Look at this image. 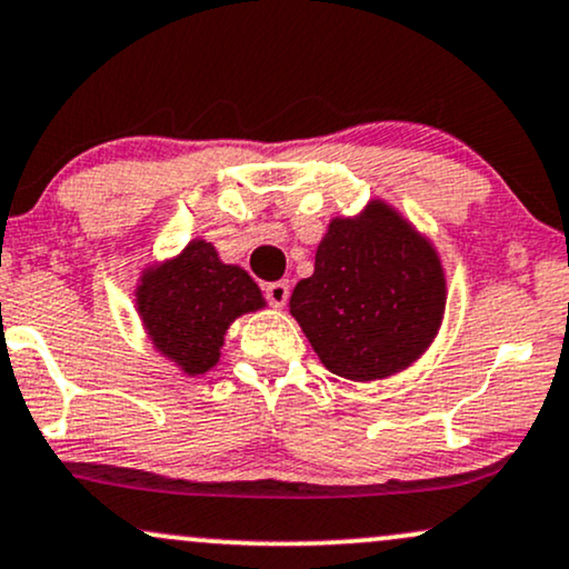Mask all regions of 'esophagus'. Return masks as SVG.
<instances>
[{"label":"esophagus","mask_w":569,"mask_h":569,"mask_svg":"<svg viewBox=\"0 0 569 569\" xmlns=\"http://www.w3.org/2000/svg\"><path fill=\"white\" fill-rule=\"evenodd\" d=\"M263 296L271 306H277V309H279V306H284L287 298H290V284H287L284 279H282V282H269L263 287Z\"/></svg>","instance_id":"esophagus-1"}]
</instances>
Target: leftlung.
Listing matches in <instances>:
<instances>
[{
    "label": "left lung",
    "mask_w": 569,
    "mask_h": 569,
    "mask_svg": "<svg viewBox=\"0 0 569 569\" xmlns=\"http://www.w3.org/2000/svg\"><path fill=\"white\" fill-rule=\"evenodd\" d=\"M445 300L437 250L376 199L359 218L330 220L313 273L292 290L290 313L327 370L378 380L429 349Z\"/></svg>",
    "instance_id": "8db88e82"
}]
</instances>
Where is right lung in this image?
Here are the masks:
<instances>
[{
  "mask_svg": "<svg viewBox=\"0 0 569 569\" xmlns=\"http://www.w3.org/2000/svg\"><path fill=\"white\" fill-rule=\"evenodd\" d=\"M136 303L157 351L186 376H202L220 359L233 319L263 309L266 300L250 273L193 239L178 258L143 271Z\"/></svg>",
  "mask_w": 569,
  "mask_h": 569,
  "instance_id": "right-lung-1",
  "label": "right lung"
}]
</instances>
